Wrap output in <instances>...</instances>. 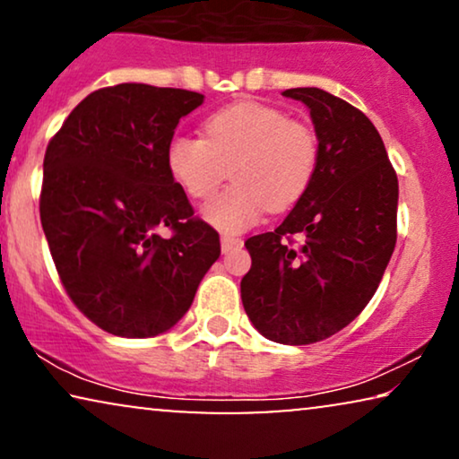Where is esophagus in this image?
Returning a JSON list of instances; mask_svg holds the SVG:
<instances>
[{
	"label": "esophagus",
	"instance_id": "1",
	"mask_svg": "<svg viewBox=\"0 0 459 459\" xmlns=\"http://www.w3.org/2000/svg\"><path fill=\"white\" fill-rule=\"evenodd\" d=\"M238 247H242V238L228 236V234L221 236V250H223V253H230V250H234Z\"/></svg>",
	"mask_w": 459,
	"mask_h": 459
}]
</instances>
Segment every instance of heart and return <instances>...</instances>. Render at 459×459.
Returning <instances> with one entry per match:
<instances>
[{
    "label": "heart",
    "mask_w": 459,
    "mask_h": 459,
    "mask_svg": "<svg viewBox=\"0 0 459 459\" xmlns=\"http://www.w3.org/2000/svg\"><path fill=\"white\" fill-rule=\"evenodd\" d=\"M203 137L175 135L167 143L171 178L192 198L206 200L228 178L223 194L203 215L221 231L248 230L267 209L284 211L303 196L316 175L317 137L273 106L234 102L206 117Z\"/></svg>",
    "instance_id": "b5f03b06"
}]
</instances>
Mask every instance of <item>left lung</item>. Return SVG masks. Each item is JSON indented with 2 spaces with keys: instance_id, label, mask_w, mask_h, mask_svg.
I'll list each match as a JSON object with an SVG mask.
<instances>
[{
  "instance_id": "left-lung-1",
  "label": "left lung",
  "mask_w": 459,
  "mask_h": 459,
  "mask_svg": "<svg viewBox=\"0 0 459 459\" xmlns=\"http://www.w3.org/2000/svg\"><path fill=\"white\" fill-rule=\"evenodd\" d=\"M281 96L309 108L317 167L280 228L244 242L253 265L240 292L263 336L311 344L349 325L374 297L397 242L399 184L361 110L319 87Z\"/></svg>"
}]
</instances>
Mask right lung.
I'll return each mask as SVG.
<instances>
[{
  "label": "right lung",
  "instance_id": "1",
  "mask_svg": "<svg viewBox=\"0 0 459 459\" xmlns=\"http://www.w3.org/2000/svg\"><path fill=\"white\" fill-rule=\"evenodd\" d=\"M203 102L173 87H104L48 143L39 212L49 253L79 311L115 336L171 330L221 255L167 167L179 118Z\"/></svg>",
  "mask_w": 459,
  "mask_h": 459
}]
</instances>
